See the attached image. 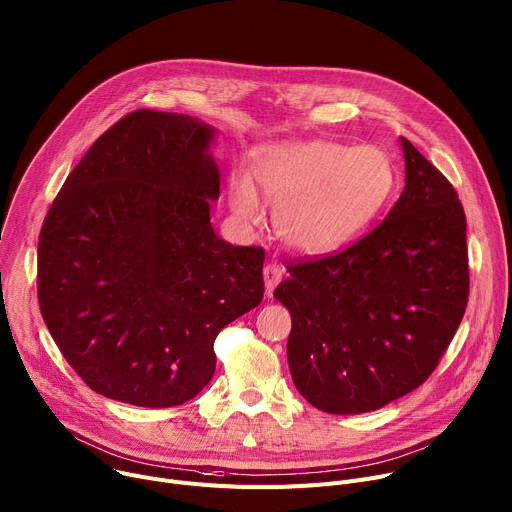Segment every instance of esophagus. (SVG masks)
Here are the masks:
<instances>
[{"instance_id":"34e87169","label":"esophagus","mask_w":512,"mask_h":512,"mask_svg":"<svg viewBox=\"0 0 512 512\" xmlns=\"http://www.w3.org/2000/svg\"><path fill=\"white\" fill-rule=\"evenodd\" d=\"M282 276H285V268H282L280 264L270 262V264L264 266V282H266V293L268 295H272L274 287L282 280Z\"/></svg>"}]
</instances>
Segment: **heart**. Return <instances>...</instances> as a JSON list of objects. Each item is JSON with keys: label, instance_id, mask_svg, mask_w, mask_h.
<instances>
[{"label": "heart", "instance_id": "b5f03b06", "mask_svg": "<svg viewBox=\"0 0 512 512\" xmlns=\"http://www.w3.org/2000/svg\"><path fill=\"white\" fill-rule=\"evenodd\" d=\"M394 187L384 150L348 148L331 140L272 142L254 150L250 168L236 166L227 201L244 225L264 219V199L274 203V227L287 248L325 254L356 238L380 213Z\"/></svg>", "mask_w": 512, "mask_h": 512}]
</instances>
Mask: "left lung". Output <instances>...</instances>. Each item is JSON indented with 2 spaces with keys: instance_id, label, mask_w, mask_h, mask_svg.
I'll use <instances>...</instances> for the list:
<instances>
[{
  "instance_id": "8db88e82",
  "label": "left lung",
  "mask_w": 512,
  "mask_h": 512,
  "mask_svg": "<svg viewBox=\"0 0 512 512\" xmlns=\"http://www.w3.org/2000/svg\"><path fill=\"white\" fill-rule=\"evenodd\" d=\"M401 142L407 179L386 217L344 250L291 260L274 291L293 319V382L323 413L376 411L421 386L466 313L464 207L439 170Z\"/></svg>"
}]
</instances>
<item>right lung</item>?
<instances>
[{"instance_id": "add662e5", "label": "right lung", "mask_w": 512, "mask_h": 512, "mask_svg": "<svg viewBox=\"0 0 512 512\" xmlns=\"http://www.w3.org/2000/svg\"><path fill=\"white\" fill-rule=\"evenodd\" d=\"M213 130L136 109L105 130L52 201L38 240L42 319L71 368L136 407L191 401L217 333L264 297V248L215 236Z\"/></svg>"}]
</instances>
